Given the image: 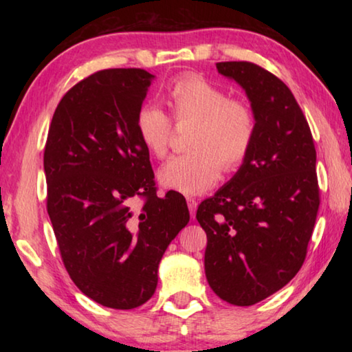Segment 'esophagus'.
<instances>
[{"label": "esophagus", "instance_id": "obj_1", "mask_svg": "<svg viewBox=\"0 0 352 352\" xmlns=\"http://www.w3.org/2000/svg\"><path fill=\"white\" fill-rule=\"evenodd\" d=\"M188 208H189V212H190V217H195V211H197V201L192 197H188Z\"/></svg>", "mask_w": 352, "mask_h": 352}]
</instances>
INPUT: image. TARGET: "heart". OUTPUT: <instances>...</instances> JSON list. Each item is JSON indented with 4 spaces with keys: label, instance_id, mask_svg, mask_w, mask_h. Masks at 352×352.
Here are the masks:
<instances>
[{
    "label": "heart",
    "instance_id": "obj_1",
    "mask_svg": "<svg viewBox=\"0 0 352 352\" xmlns=\"http://www.w3.org/2000/svg\"><path fill=\"white\" fill-rule=\"evenodd\" d=\"M166 100L177 122L195 121V127L189 140L190 152L168 160L158 170V180L182 194L205 192L219 180L222 166L233 170L247 158L256 132L253 111L200 77L177 80ZM135 126L153 157L163 158L168 153L172 122L160 107L142 105Z\"/></svg>",
    "mask_w": 352,
    "mask_h": 352
}]
</instances>
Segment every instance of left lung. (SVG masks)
Listing matches in <instances>:
<instances>
[{
  "instance_id": "obj_1",
  "label": "left lung",
  "mask_w": 352,
  "mask_h": 352,
  "mask_svg": "<svg viewBox=\"0 0 352 352\" xmlns=\"http://www.w3.org/2000/svg\"><path fill=\"white\" fill-rule=\"evenodd\" d=\"M216 67L243 88L256 132L239 170L195 217L208 237L210 287L230 305L252 306L283 289L305 262L320 206L317 152L283 80L250 62Z\"/></svg>"
}]
</instances>
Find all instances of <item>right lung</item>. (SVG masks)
<instances>
[{"instance_id": "right-lung-1", "label": "right lung", "mask_w": 352, "mask_h": 352, "mask_svg": "<svg viewBox=\"0 0 352 352\" xmlns=\"http://www.w3.org/2000/svg\"><path fill=\"white\" fill-rule=\"evenodd\" d=\"M155 76L140 68L98 71L65 94L45 147L47 214L73 283L111 309L155 294L166 248L189 222L186 200L158 197L136 113ZM145 205L134 208V199Z\"/></svg>"}]
</instances>
